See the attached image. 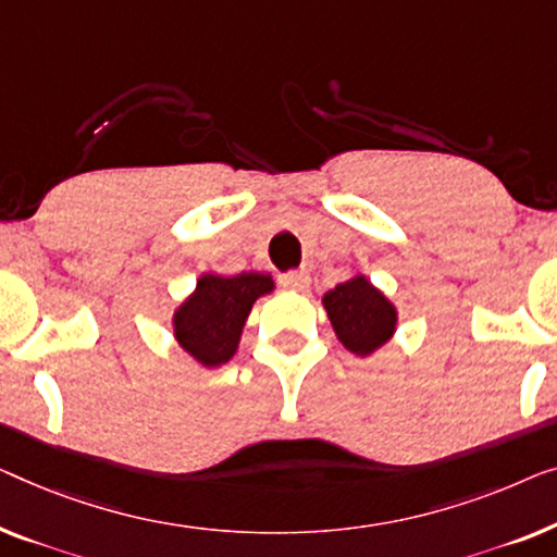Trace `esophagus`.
Returning a JSON list of instances; mask_svg holds the SVG:
<instances>
[{"instance_id": "obj_1", "label": "esophagus", "mask_w": 557, "mask_h": 557, "mask_svg": "<svg viewBox=\"0 0 557 557\" xmlns=\"http://www.w3.org/2000/svg\"><path fill=\"white\" fill-rule=\"evenodd\" d=\"M309 271L298 269V271H288L284 273V278H281V284H284L286 288H292V292H306L309 288Z\"/></svg>"}]
</instances>
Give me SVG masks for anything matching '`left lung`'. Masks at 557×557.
Wrapping results in <instances>:
<instances>
[{
	"mask_svg": "<svg viewBox=\"0 0 557 557\" xmlns=\"http://www.w3.org/2000/svg\"><path fill=\"white\" fill-rule=\"evenodd\" d=\"M332 326L346 349L367 357L379 349L397 326V311L364 276H354L324 296Z\"/></svg>",
	"mask_w": 557,
	"mask_h": 557,
	"instance_id": "left-lung-1",
	"label": "left lung"
}]
</instances>
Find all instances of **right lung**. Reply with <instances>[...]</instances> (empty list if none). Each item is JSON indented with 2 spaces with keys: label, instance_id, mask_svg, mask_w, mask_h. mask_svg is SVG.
Returning <instances> with one entry per match:
<instances>
[{
  "label": "right lung",
  "instance_id": "1",
  "mask_svg": "<svg viewBox=\"0 0 557 557\" xmlns=\"http://www.w3.org/2000/svg\"><path fill=\"white\" fill-rule=\"evenodd\" d=\"M271 288L273 281L263 273L231 278L208 273L198 281L196 294L175 311V338L203 367L225 364L236 354L253 301Z\"/></svg>",
  "mask_w": 557,
  "mask_h": 557
}]
</instances>
